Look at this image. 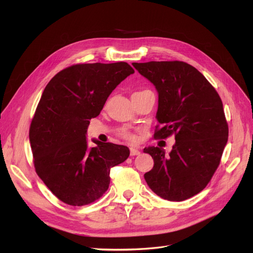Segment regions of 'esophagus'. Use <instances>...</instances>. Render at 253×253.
<instances>
[{"label": "esophagus", "mask_w": 253, "mask_h": 253, "mask_svg": "<svg viewBox=\"0 0 253 253\" xmlns=\"http://www.w3.org/2000/svg\"><path fill=\"white\" fill-rule=\"evenodd\" d=\"M129 154H131V156H136V155H139L140 154V151L138 149H134V148H131L129 149Z\"/></svg>", "instance_id": "obj_1"}]
</instances>
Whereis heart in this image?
<instances>
[{"mask_svg": "<svg viewBox=\"0 0 253 253\" xmlns=\"http://www.w3.org/2000/svg\"><path fill=\"white\" fill-rule=\"evenodd\" d=\"M120 135L124 137V138L127 139V140H131V141H135L136 140V136L133 133L127 131V129H122V131L120 132Z\"/></svg>", "mask_w": 253, "mask_h": 253, "instance_id": "b5f03b06", "label": "heart"}]
</instances>
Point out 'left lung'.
Returning <instances> with one entry per match:
<instances>
[{"label":"left lung","instance_id":"left-lung-1","mask_svg":"<svg viewBox=\"0 0 253 253\" xmlns=\"http://www.w3.org/2000/svg\"><path fill=\"white\" fill-rule=\"evenodd\" d=\"M133 66L158 91L154 138L174 135L176 140L169 154L158 147L143 150L154 159L144 179L165 200H188L206 188L219 166L229 133L223 102L205 76L182 61Z\"/></svg>","mask_w":253,"mask_h":253}]
</instances>
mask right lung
Segmentation results:
<instances>
[{
	"instance_id": "1",
	"label": "right lung",
	"mask_w": 253,
	"mask_h": 253,
	"mask_svg": "<svg viewBox=\"0 0 253 253\" xmlns=\"http://www.w3.org/2000/svg\"><path fill=\"white\" fill-rule=\"evenodd\" d=\"M134 73L126 62L68 66L44 88L29 127L38 176L58 200L84 206L100 198L110 185V172L129 155L128 148L85 138L118 84Z\"/></svg>"
}]
</instances>
